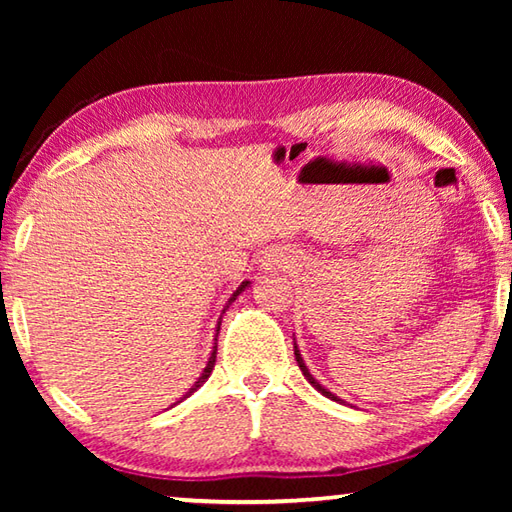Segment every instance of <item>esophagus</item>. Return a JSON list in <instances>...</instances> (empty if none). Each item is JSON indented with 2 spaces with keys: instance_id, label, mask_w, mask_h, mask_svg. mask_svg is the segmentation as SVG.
<instances>
[{
  "instance_id": "obj_1",
  "label": "esophagus",
  "mask_w": 512,
  "mask_h": 512,
  "mask_svg": "<svg viewBox=\"0 0 512 512\" xmlns=\"http://www.w3.org/2000/svg\"><path fill=\"white\" fill-rule=\"evenodd\" d=\"M264 266H268V271H271V268H275V266H282V259L275 257V255H268Z\"/></svg>"
}]
</instances>
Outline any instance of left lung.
Returning a JSON list of instances; mask_svg holds the SVG:
<instances>
[{
	"label": "left lung",
	"instance_id": "obj_1",
	"mask_svg": "<svg viewBox=\"0 0 512 512\" xmlns=\"http://www.w3.org/2000/svg\"><path fill=\"white\" fill-rule=\"evenodd\" d=\"M296 361H298V366H300V370H302V375H305V377H307V381H309V384H311V386H314V388H318V391H320V393H323L325 397H329V400H339V397H336V395H332V393H329V391H327V388H323V386H320V384H318V381H316L314 377H311V375H309V370H307V366H305V363H302V357H300V350H298V348H296Z\"/></svg>",
	"mask_w": 512,
	"mask_h": 512
}]
</instances>
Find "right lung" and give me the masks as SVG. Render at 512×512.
Wrapping results in <instances>:
<instances>
[{"label": "right lung", "mask_w": 512, "mask_h": 512, "mask_svg": "<svg viewBox=\"0 0 512 512\" xmlns=\"http://www.w3.org/2000/svg\"><path fill=\"white\" fill-rule=\"evenodd\" d=\"M246 287H248V282H244V284H241V287H239V289H237L235 293H232V298L228 300V305H225V309H228V307L232 305V302H235V300H237V296H239V293H241V291H244ZM225 309H223V314H225ZM219 329H221V318H219V327H216V334H219ZM214 361H216V345H214V352H212V357H210V361H207V368L203 370V375H201V379H198V381H196V384H194L192 388H189V393H187V395H192V393L196 391V388H198V386H201V384H203V381H205L207 377H210V372H212V368H214ZM187 395H185V397H187Z\"/></svg>", "instance_id": "add662e5"}]
</instances>
